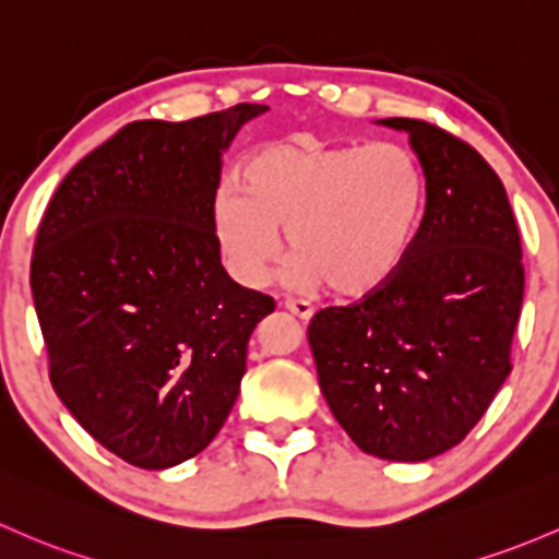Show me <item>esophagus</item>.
Here are the masks:
<instances>
[{"label": "esophagus", "instance_id": "esophagus-1", "mask_svg": "<svg viewBox=\"0 0 559 559\" xmlns=\"http://www.w3.org/2000/svg\"><path fill=\"white\" fill-rule=\"evenodd\" d=\"M284 308L289 310V313H295L297 319H302V321H310V319H313V313H316L313 305L305 302V299H292V297H289V299H286V302H284Z\"/></svg>", "mask_w": 559, "mask_h": 559}]
</instances>
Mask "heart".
I'll list each match as a JSON object with an SVG mask.
<instances>
[{
	"mask_svg": "<svg viewBox=\"0 0 559 559\" xmlns=\"http://www.w3.org/2000/svg\"><path fill=\"white\" fill-rule=\"evenodd\" d=\"M426 205V174L402 144H270L211 201V235L238 284L262 286L281 254L292 278L361 299L407 260Z\"/></svg>",
	"mask_w": 559,
	"mask_h": 559,
	"instance_id": "heart-1",
	"label": "heart"
}]
</instances>
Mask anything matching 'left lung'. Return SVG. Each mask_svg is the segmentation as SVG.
I'll list each match as a JSON object with an SVG mask.
<instances>
[{"label":"left lung","mask_w":559,"mask_h":559,"mask_svg":"<svg viewBox=\"0 0 559 559\" xmlns=\"http://www.w3.org/2000/svg\"><path fill=\"white\" fill-rule=\"evenodd\" d=\"M426 209L399 273L308 326L319 385L356 448L385 461L437 457L477 426L512 372L525 270L501 179L474 146L409 117Z\"/></svg>","instance_id":"8db88e82"}]
</instances>
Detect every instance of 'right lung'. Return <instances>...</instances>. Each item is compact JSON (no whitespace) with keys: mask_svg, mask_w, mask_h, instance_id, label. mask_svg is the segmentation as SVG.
I'll list each match as a JSON object with an SVG mask.
<instances>
[{"mask_svg":"<svg viewBox=\"0 0 559 559\" xmlns=\"http://www.w3.org/2000/svg\"><path fill=\"white\" fill-rule=\"evenodd\" d=\"M267 111L139 120L85 155L47 203L32 295L50 383L74 420L139 468L211 444L273 297L225 273L211 235L222 152Z\"/></svg>","mask_w":559,"mask_h":559,"instance_id":"add662e5","label":"right lung"}]
</instances>
